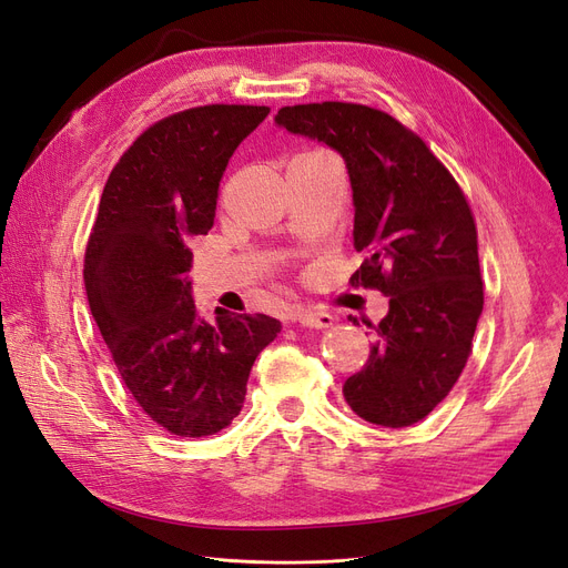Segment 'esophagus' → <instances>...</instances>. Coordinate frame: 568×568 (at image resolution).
<instances>
[{
	"instance_id": "34e87169",
	"label": "esophagus",
	"mask_w": 568,
	"mask_h": 568,
	"mask_svg": "<svg viewBox=\"0 0 568 568\" xmlns=\"http://www.w3.org/2000/svg\"><path fill=\"white\" fill-rule=\"evenodd\" d=\"M292 321L304 325V327H331L333 325V316L331 314H323V311H311V308H302L297 311Z\"/></svg>"
}]
</instances>
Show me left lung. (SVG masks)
I'll list each match as a JSON object with an SVG mask.
<instances>
[{
    "instance_id": "left-lung-1",
    "label": "left lung",
    "mask_w": 568,
    "mask_h": 568,
    "mask_svg": "<svg viewBox=\"0 0 568 568\" xmlns=\"http://www.w3.org/2000/svg\"><path fill=\"white\" fill-rule=\"evenodd\" d=\"M276 122L335 149L354 191L352 287L379 290L389 311L368 363L342 394L365 423L410 427L453 389L484 308L477 224L460 184L429 145L389 113L361 103L285 105ZM356 323V318H354Z\"/></svg>"
}]
</instances>
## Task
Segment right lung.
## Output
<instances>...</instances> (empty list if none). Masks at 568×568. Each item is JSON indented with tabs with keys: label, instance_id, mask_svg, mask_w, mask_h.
Listing matches in <instances>:
<instances>
[{
	"label": "right lung",
	"instance_id": "obj_1",
	"mask_svg": "<svg viewBox=\"0 0 568 568\" xmlns=\"http://www.w3.org/2000/svg\"><path fill=\"white\" fill-rule=\"evenodd\" d=\"M266 105H195L122 153L84 252L91 316L141 410L176 436H210L241 413L254 358L281 333L264 314L214 323L191 300V241L214 224L229 158Z\"/></svg>",
	"mask_w": 568,
	"mask_h": 568
}]
</instances>
